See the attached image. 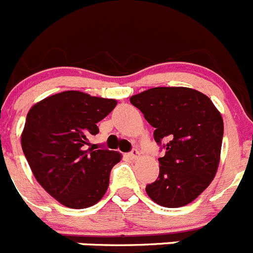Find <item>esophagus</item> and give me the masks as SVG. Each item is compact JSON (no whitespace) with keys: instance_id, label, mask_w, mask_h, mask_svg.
<instances>
[{"instance_id":"esophagus-1","label":"esophagus","mask_w":253,"mask_h":253,"mask_svg":"<svg viewBox=\"0 0 253 253\" xmlns=\"http://www.w3.org/2000/svg\"><path fill=\"white\" fill-rule=\"evenodd\" d=\"M128 157L130 158V160H137V158L139 157V151H138V149H133V151L128 153Z\"/></svg>"}]
</instances>
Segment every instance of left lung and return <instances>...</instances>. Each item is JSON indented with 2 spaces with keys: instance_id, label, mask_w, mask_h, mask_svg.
Returning a JSON list of instances; mask_svg holds the SVG:
<instances>
[{
  "instance_id": "1",
  "label": "left lung",
  "mask_w": 253,
  "mask_h": 253,
  "mask_svg": "<svg viewBox=\"0 0 253 253\" xmlns=\"http://www.w3.org/2000/svg\"><path fill=\"white\" fill-rule=\"evenodd\" d=\"M154 128L165 148L160 175L146 191L158 205L178 208L194 202L213 181L222 149V115L211 100L187 87H153L130 97ZM167 143L162 144V140Z\"/></svg>"
}]
</instances>
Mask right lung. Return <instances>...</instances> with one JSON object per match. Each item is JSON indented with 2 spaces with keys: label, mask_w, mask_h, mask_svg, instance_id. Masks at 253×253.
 I'll list each match as a JSON object with an SVG mask.
<instances>
[{
  "label": "right lung",
  "mask_w": 253,
  "mask_h": 253,
  "mask_svg": "<svg viewBox=\"0 0 253 253\" xmlns=\"http://www.w3.org/2000/svg\"><path fill=\"white\" fill-rule=\"evenodd\" d=\"M116 101L80 91H64L35 104L26 116L22 152L49 195L73 209L95 205L106 193L118 152L86 148L87 137Z\"/></svg>",
  "instance_id": "add662e5"
}]
</instances>
